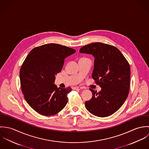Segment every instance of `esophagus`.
Masks as SVG:
<instances>
[{
  "instance_id": "obj_1",
  "label": "esophagus",
  "mask_w": 149,
  "mask_h": 149,
  "mask_svg": "<svg viewBox=\"0 0 149 149\" xmlns=\"http://www.w3.org/2000/svg\"><path fill=\"white\" fill-rule=\"evenodd\" d=\"M82 89H83V88L81 86H74L73 88V89H74V90H81Z\"/></svg>"
}]
</instances>
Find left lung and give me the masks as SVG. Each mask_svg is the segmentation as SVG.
Returning a JSON list of instances; mask_svg holds the SVG:
<instances>
[{
	"label": "left lung",
	"instance_id": "1",
	"mask_svg": "<svg viewBox=\"0 0 149 149\" xmlns=\"http://www.w3.org/2000/svg\"><path fill=\"white\" fill-rule=\"evenodd\" d=\"M80 53L95 57L92 77L102 88L97 92L91 88L92 97L86 101V109L99 117H106L117 111L127 97L130 82V66L116 47L101 42L83 46Z\"/></svg>",
	"mask_w": 149,
	"mask_h": 149
}]
</instances>
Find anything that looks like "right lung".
Returning a JSON list of instances; mask_svg holds the SVG:
<instances>
[{
  "instance_id": "obj_1",
  "label": "right lung",
  "mask_w": 149,
  "mask_h": 149,
  "mask_svg": "<svg viewBox=\"0 0 149 149\" xmlns=\"http://www.w3.org/2000/svg\"><path fill=\"white\" fill-rule=\"evenodd\" d=\"M75 52L72 48L49 43L34 48L26 57L19 73L22 91L37 112L52 116L66 106L72 89L58 88L54 84L55 76L61 72L65 59Z\"/></svg>"
}]
</instances>
